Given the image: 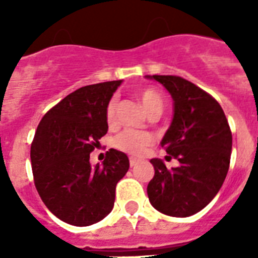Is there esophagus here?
Instances as JSON below:
<instances>
[{
    "label": "esophagus",
    "instance_id": "34e87169",
    "mask_svg": "<svg viewBox=\"0 0 258 258\" xmlns=\"http://www.w3.org/2000/svg\"><path fill=\"white\" fill-rule=\"evenodd\" d=\"M138 162H139V159H138V158L130 157V166H131V167H134V166H137Z\"/></svg>",
    "mask_w": 258,
    "mask_h": 258
}]
</instances>
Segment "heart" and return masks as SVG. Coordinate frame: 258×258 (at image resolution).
I'll return each mask as SVG.
<instances>
[{
    "label": "heart",
    "instance_id": "1",
    "mask_svg": "<svg viewBox=\"0 0 258 258\" xmlns=\"http://www.w3.org/2000/svg\"><path fill=\"white\" fill-rule=\"evenodd\" d=\"M138 97L141 100L146 112L151 113L154 111H162L163 99L161 93L153 88H143L138 92ZM105 119L109 125H112L116 119V100L112 99L105 109ZM153 143V138L145 131H135V130H125L115 139V146L121 151L133 154V155H143L146 149Z\"/></svg>",
    "mask_w": 258,
    "mask_h": 258
}]
</instances>
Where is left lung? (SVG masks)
I'll use <instances>...</instances> for the list:
<instances>
[{"label":"left lung","mask_w":258,"mask_h":258,"mask_svg":"<svg viewBox=\"0 0 258 258\" xmlns=\"http://www.w3.org/2000/svg\"><path fill=\"white\" fill-rule=\"evenodd\" d=\"M161 83L172 97V120L162 138L167 170L153 158L155 174L147 186L150 204L171 217H190L208 206L224 183L230 163L232 133L224 109L204 89L179 76H145Z\"/></svg>","instance_id":"obj_1"}]
</instances>
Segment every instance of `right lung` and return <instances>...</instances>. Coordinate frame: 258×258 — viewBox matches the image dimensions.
Instances as JSON below:
<instances>
[{"instance_id":"1","label":"right lung","mask_w":258,"mask_h":258,"mask_svg":"<svg viewBox=\"0 0 258 258\" xmlns=\"http://www.w3.org/2000/svg\"><path fill=\"white\" fill-rule=\"evenodd\" d=\"M121 80L82 87L44 115L30 147L34 184L58 220L74 226L96 224L111 213L116 183L128 157L111 149L101 165L89 154L108 131L105 109Z\"/></svg>"}]
</instances>
